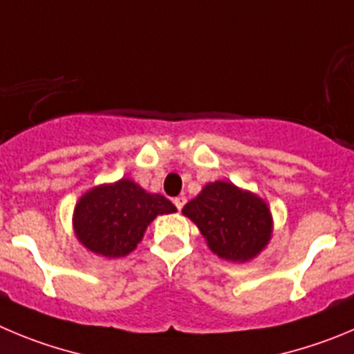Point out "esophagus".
<instances>
[{
	"label": "esophagus",
	"instance_id": "obj_1",
	"mask_svg": "<svg viewBox=\"0 0 354 354\" xmlns=\"http://www.w3.org/2000/svg\"><path fill=\"white\" fill-rule=\"evenodd\" d=\"M185 204H187V197H185V196H180V197H176V199H174V206H176L180 211L183 209Z\"/></svg>",
	"mask_w": 354,
	"mask_h": 354
}]
</instances>
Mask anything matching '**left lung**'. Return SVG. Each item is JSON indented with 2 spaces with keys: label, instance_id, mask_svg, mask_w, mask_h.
<instances>
[{
  "label": "left lung",
  "instance_id": "left-lung-1",
  "mask_svg": "<svg viewBox=\"0 0 354 354\" xmlns=\"http://www.w3.org/2000/svg\"><path fill=\"white\" fill-rule=\"evenodd\" d=\"M183 214L199 227L211 252L232 262L253 259L270 239L267 204L227 181L206 185L185 204Z\"/></svg>",
  "mask_w": 354,
  "mask_h": 354
}]
</instances>
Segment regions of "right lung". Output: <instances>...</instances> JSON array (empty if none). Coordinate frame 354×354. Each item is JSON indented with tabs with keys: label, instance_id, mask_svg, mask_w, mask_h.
Wrapping results in <instances>:
<instances>
[{
	"label": "right lung",
	"instance_id": "add662e5",
	"mask_svg": "<svg viewBox=\"0 0 354 354\" xmlns=\"http://www.w3.org/2000/svg\"><path fill=\"white\" fill-rule=\"evenodd\" d=\"M174 211L176 206L160 194H147L134 181L120 180L82 197L75 207V232L91 252L115 259L138 246L157 214Z\"/></svg>",
	"mask_w": 354,
	"mask_h": 354
}]
</instances>
